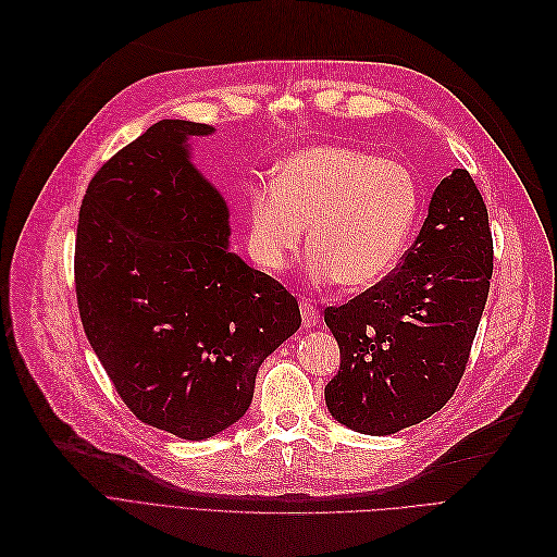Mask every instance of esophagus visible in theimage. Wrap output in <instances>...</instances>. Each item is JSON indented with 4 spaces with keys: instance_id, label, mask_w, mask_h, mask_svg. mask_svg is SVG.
<instances>
[{
    "instance_id": "obj_1",
    "label": "esophagus",
    "mask_w": 557,
    "mask_h": 557,
    "mask_svg": "<svg viewBox=\"0 0 557 557\" xmlns=\"http://www.w3.org/2000/svg\"><path fill=\"white\" fill-rule=\"evenodd\" d=\"M301 324H304V329H312L320 324V310H317L310 301L301 304Z\"/></svg>"
}]
</instances>
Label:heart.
Returning <instances> with one entry per match:
<instances>
[{"label": "heart", "instance_id": "heart-1", "mask_svg": "<svg viewBox=\"0 0 557 557\" xmlns=\"http://www.w3.org/2000/svg\"><path fill=\"white\" fill-rule=\"evenodd\" d=\"M419 203L404 163L342 145L310 147L278 165L276 183L251 193L249 247L264 270L283 272L308 224V278L369 289L401 262Z\"/></svg>", "mask_w": 557, "mask_h": 557}]
</instances>
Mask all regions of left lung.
Segmentation results:
<instances>
[{
	"label": "left lung",
	"mask_w": 557,
	"mask_h": 557,
	"mask_svg": "<svg viewBox=\"0 0 557 557\" xmlns=\"http://www.w3.org/2000/svg\"><path fill=\"white\" fill-rule=\"evenodd\" d=\"M492 258L485 201L469 172L454 170L399 268L324 310L339 344V372L324 389L335 421L392 435L451 399L485 310Z\"/></svg>",
	"instance_id": "left-lung-1"
}]
</instances>
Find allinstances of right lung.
Segmentation results:
<instances>
[{"instance_id":"add662e5","label":"right lung","mask_w":557,"mask_h":557,"mask_svg":"<svg viewBox=\"0 0 557 557\" xmlns=\"http://www.w3.org/2000/svg\"><path fill=\"white\" fill-rule=\"evenodd\" d=\"M215 134L161 120L88 185L76 301L92 351L140 421L206 440L243 419L262 360L301 326L297 299L228 251V206L190 161Z\"/></svg>"}]
</instances>
